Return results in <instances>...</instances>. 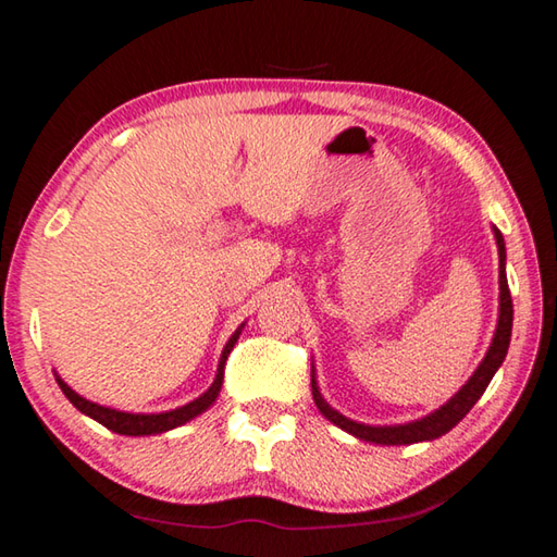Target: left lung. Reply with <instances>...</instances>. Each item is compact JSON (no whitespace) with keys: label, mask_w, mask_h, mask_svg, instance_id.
<instances>
[{"label":"left lung","mask_w":557,"mask_h":557,"mask_svg":"<svg viewBox=\"0 0 557 557\" xmlns=\"http://www.w3.org/2000/svg\"><path fill=\"white\" fill-rule=\"evenodd\" d=\"M494 235H496V245H498V289H502V305H498V326H496L494 342L486 351V358L479 363V369L467 381L465 388H461L449 403L442 405L440 410L428 414V418L408 422V425L371 428V425H361V422L348 420L342 412H336L332 405L322 398V393H319L317 381L312 375L314 403H317L319 412H322L326 420H332L334 425L346 430L348 435L366 440V442H375V445H412V442H425V440L442 437L445 432L455 428L471 408H474V403L484 395L486 385L492 383L494 373L498 371V366L504 363L508 344H511V326H513V301H511V292H508V282H506V245H504L502 231L494 228Z\"/></svg>","instance_id":"1"}]
</instances>
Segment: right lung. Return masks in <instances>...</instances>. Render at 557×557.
I'll return each mask as SVG.
<instances>
[{
  "label": "right lung",
  "mask_w": 557,
  "mask_h": 557,
  "mask_svg": "<svg viewBox=\"0 0 557 557\" xmlns=\"http://www.w3.org/2000/svg\"><path fill=\"white\" fill-rule=\"evenodd\" d=\"M240 336V329L231 336V342L225 344L223 354H221V361H219V373H215V381L209 391H206L203 395H199V398L191 400L188 405H184V408H176V410H169V412H159V414H132V412H120V410H112V408H102V405L98 403H90L86 398H81L78 393L71 391L69 385H65L61 379H55L61 385V391L65 398H69L75 408H78L81 412H86L88 418L98 420L100 425H106L108 430L117 432V435H157V432H166V430H174L178 425H184V422H188L191 418H196V414H201L206 408H211V405L215 403V398H219L221 393V385H223V371H225V361H228V354L233 351L235 342H238Z\"/></svg>",
  "instance_id": "1"
}]
</instances>
